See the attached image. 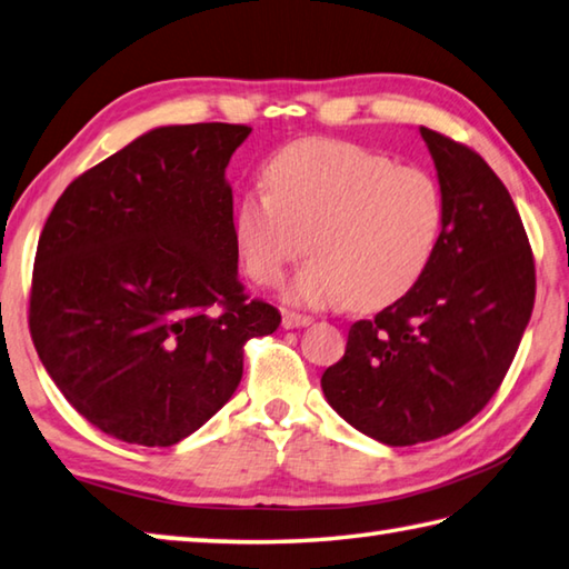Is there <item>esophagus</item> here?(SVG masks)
<instances>
[{
    "label": "esophagus",
    "mask_w": 569,
    "mask_h": 569,
    "mask_svg": "<svg viewBox=\"0 0 569 569\" xmlns=\"http://www.w3.org/2000/svg\"><path fill=\"white\" fill-rule=\"evenodd\" d=\"M313 318L311 316H303V313H296V311H283V328H303V326H311Z\"/></svg>",
    "instance_id": "esophagus-1"
}]
</instances>
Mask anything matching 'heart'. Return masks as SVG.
<instances>
[{
  "mask_svg": "<svg viewBox=\"0 0 569 569\" xmlns=\"http://www.w3.org/2000/svg\"><path fill=\"white\" fill-rule=\"evenodd\" d=\"M263 186L239 206L236 243L261 286H278L311 253L288 286L296 303L378 311L406 296L436 256L446 216L438 183L358 143L296 141L268 163Z\"/></svg>",
  "mask_w": 569,
  "mask_h": 569,
  "instance_id": "b5f03b06",
  "label": "heart"
}]
</instances>
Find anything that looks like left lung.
Wrapping results in <instances>:
<instances>
[{"label":"left lung","instance_id":"left-lung-1","mask_svg":"<svg viewBox=\"0 0 569 569\" xmlns=\"http://www.w3.org/2000/svg\"><path fill=\"white\" fill-rule=\"evenodd\" d=\"M436 161L442 231L420 281L348 330L320 388L340 418L386 446L462 428L488 406L535 306V261L518 209L480 153L420 127Z\"/></svg>","mask_w":569,"mask_h":569}]
</instances>
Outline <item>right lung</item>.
Wrapping results in <instances>:
<instances>
[{
  "mask_svg": "<svg viewBox=\"0 0 569 569\" xmlns=\"http://www.w3.org/2000/svg\"><path fill=\"white\" fill-rule=\"evenodd\" d=\"M251 127H159L67 186L39 236L29 330L107 436L169 448L216 416L246 340L281 313L243 293L226 167Z\"/></svg>",
  "mask_w": 569,
  "mask_h": 569,
  "instance_id": "add662e5",
  "label": "right lung"
}]
</instances>
